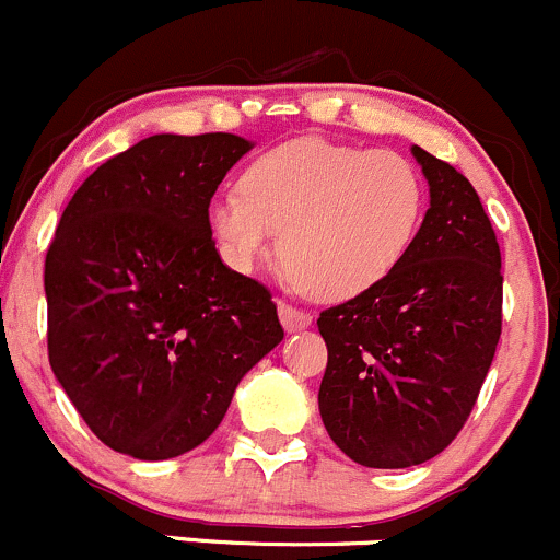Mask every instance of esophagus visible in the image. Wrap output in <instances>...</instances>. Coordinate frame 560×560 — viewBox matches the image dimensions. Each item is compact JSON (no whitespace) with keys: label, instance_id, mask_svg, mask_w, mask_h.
I'll return each instance as SVG.
<instances>
[{"label":"esophagus","instance_id":"obj_1","mask_svg":"<svg viewBox=\"0 0 560 560\" xmlns=\"http://www.w3.org/2000/svg\"><path fill=\"white\" fill-rule=\"evenodd\" d=\"M276 306H279L281 325H284V330H287V332L303 330V327L312 325V314L303 312V308L292 306V303H287V301H279V303H276Z\"/></svg>","mask_w":560,"mask_h":560}]
</instances>
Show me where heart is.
<instances>
[{"label": "heart", "instance_id": "heart-1", "mask_svg": "<svg viewBox=\"0 0 560 560\" xmlns=\"http://www.w3.org/2000/svg\"><path fill=\"white\" fill-rule=\"evenodd\" d=\"M422 208V175L398 151L298 138L259 154L241 175V191H219L206 219L233 270L257 268L281 233L292 284L347 301L398 268Z\"/></svg>", "mask_w": 560, "mask_h": 560}]
</instances>
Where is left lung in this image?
I'll use <instances>...</instances> for the list:
<instances>
[{"mask_svg":"<svg viewBox=\"0 0 560 560\" xmlns=\"http://www.w3.org/2000/svg\"><path fill=\"white\" fill-rule=\"evenodd\" d=\"M431 208L398 268L316 319L327 343L319 415L369 468L420 466L466 425L501 336V248L453 165L411 149Z\"/></svg>","mask_w":560,"mask_h":560,"instance_id":"8db88e82","label":"left lung"}]
</instances>
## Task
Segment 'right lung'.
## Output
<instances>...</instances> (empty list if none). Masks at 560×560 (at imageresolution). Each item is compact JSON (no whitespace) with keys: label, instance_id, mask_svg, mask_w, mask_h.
Listing matches in <instances>:
<instances>
[{"label":"right lung","instance_id":"right-lung-1","mask_svg":"<svg viewBox=\"0 0 560 560\" xmlns=\"http://www.w3.org/2000/svg\"><path fill=\"white\" fill-rule=\"evenodd\" d=\"M252 143L151 135L67 202L45 254L48 360L94 436L140 460L206 442L284 338L259 281L208 233V202Z\"/></svg>","mask_w":560,"mask_h":560}]
</instances>
